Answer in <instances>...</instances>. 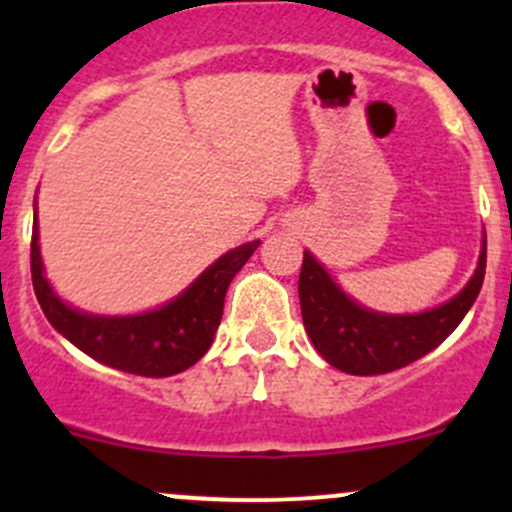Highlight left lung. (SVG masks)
<instances>
[{
    "label": "left lung",
    "instance_id": "left-lung-1",
    "mask_svg": "<svg viewBox=\"0 0 512 512\" xmlns=\"http://www.w3.org/2000/svg\"><path fill=\"white\" fill-rule=\"evenodd\" d=\"M485 277V240L476 275L436 309L421 314H381L364 309L337 287L322 265L304 252L299 304L314 349L339 371L354 376L389 374L436 349L476 302Z\"/></svg>",
    "mask_w": 512,
    "mask_h": 512
}]
</instances>
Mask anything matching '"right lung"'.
Wrapping results in <instances>:
<instances>
[{"label":"right lung","mask_w":512,"mask_h":512,"mask_svg":"<svg viewBox=\"0 0 512 512\" xmlns=\"http://www.w3.org/2000/svg\"><path fill=\"white\" fill-rule=\"evenodd\" d=\"M260 240L225 252L173 302L133 317H96L69 307L44 277L39 227L32 230V282L36 299L56 332L101 364L138 376H173L200 361L213 344L225 307V292Z\"/></svg>","instance_id":"1"}]
</instances>
